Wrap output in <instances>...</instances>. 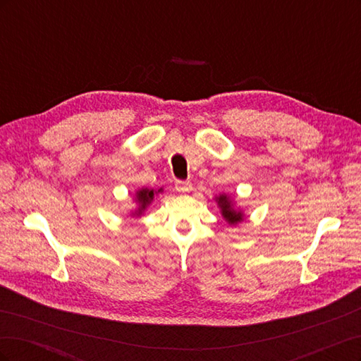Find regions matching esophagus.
I'll use <instances>...</instances> for the list:
<instances>
[{"label":"esophagus","mask_w":361,"mask_h":361,"mask_svg":"<svg viewBox=\"0 0 361 361\" xmlns=\"http://www.w3.org/2000/svg\"><path fill=\"white\" fill-rule=\"evenodd\" d=\"M174 188H176V191H179L182 194H188L192 191V185H191V182L178 180L176 183H174Z\"/></svg>","instance_id":"obj_1"}]
</instances>
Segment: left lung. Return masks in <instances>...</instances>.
<instances>
[{
  "mask_svg": "<svg viewBox=\"0 0 361 361\" xmlns=\"http://www.w3.org/2000/svg\"><path fill=\"white\" fill-rule=\"evenodd\" d=\"M215 202L220 207V212L227 224L236 226L238 223L244 221V211L241 207H235V202L231 199V195L220 194L215 195Z\"/></svg>",
  "mask_w": 361,
  "mask_h": 361,
  "instance_id": "1",
  "label": "left lung"
}]
</instances>
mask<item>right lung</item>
<instances>
[{"instance_id": "obj_1", "label": "right lung", "mask_w": 361, "mask_h": 361, "mask_svg": "<svg viewBox=\"0 0 361 361\" xmlns=\"http://www.w3.org/2000/svg\"><path fill=\"white\" fill-rule=\"evenodd\" d=\"M164 190L162 188H159V190H154V188H140V190H137L135 191V195H134V202H135V207L133 211L129 212V215L130 216H135V218H138V216H141V215H145V212H146V209L147 207L152 204V202H154V199H155V195H158V194H161Z\"/></svg>"}]
</instances>
